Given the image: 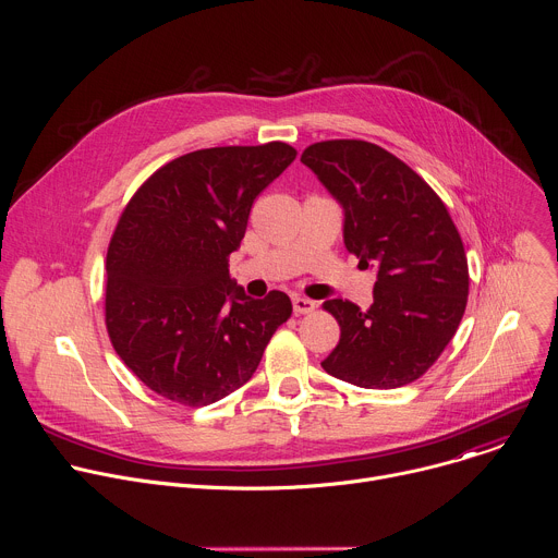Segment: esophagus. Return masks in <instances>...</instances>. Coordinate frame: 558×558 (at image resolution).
I'll return each mask as SVG.
<instances>
[{
    "mask_svg": "<svg viewBox=\"0 0 558 558\" xmlns=\"http://www.w3.org/2000/svg\"><path fill=\"white\" fill-rule=\"evenodd\" d=\"M315 302L308 300V298H293V311L295 315H306V313H313L315 311Z\"/></svg>",
    "mask_w": 558,
    "mask_h": 558,
    "instance_id": "esophagus-1",
    "label": "esophagus"
}]
</instances>
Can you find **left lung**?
<instances>
[{"label": "left lung", "mask_w": 558, "mask_h": 558, "mask_svg": "<svg viewBox=\"0 0 558 558\" xmlns=\"http://www.w3.org/2000/svg\"><path fill=\"white\" fill-rule=\"evenodd\" d=\"M300 161L344 207L347 250L377 271L368 311L342 298L323 304L340 325L323 368L360 388L420 379L457 333L468 302V260L444 201L368 141L313 143Z\"/></svg>", "instance_id": "left-lung-1"}]
</instances>
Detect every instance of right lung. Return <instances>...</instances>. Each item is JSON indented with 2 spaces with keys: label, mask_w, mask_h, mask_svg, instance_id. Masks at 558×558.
<instances>
[{
  "label": "right lung",
  "mask_w": 558,
  "mask_h": 558,
  "mask_svg": "<svg viewBox=\"0 0 558 558\" xmlns=\"http://www.w3.org/2000/svg\"><path fill=\"white\" fill-rule=\"evenodd\" d=\"M289 143L183 154L128 201L106 256V329L156 395L207 407L258 368L291 300L245 295L229 276L256 196L295 158Z\"/></svg>",
  "instance_id": "add662e5"
}]
</instances>
